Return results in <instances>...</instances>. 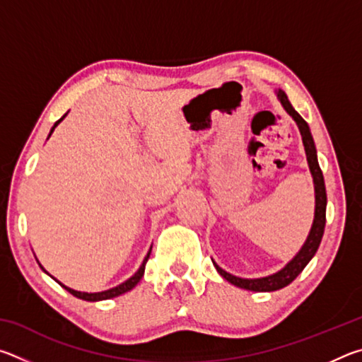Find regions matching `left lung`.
<instances>
[{"label":"left lung","mask_w":362,"mask_h":362,"mask_svg":"<svg viewBox=\"0 0 362 362\" xmlns=\"http://www.w3.org/2000/svg\"><path fill=\"white\" fill-rule=\"evenodd\" d=\"M278 97H279L281 103H283V107L286 108V112L289 113L293 119H296L300 134H302L306 159H308V166H310L311 175H313V182H315L316 209H315L313 226H311L308 240H306V243L303 244V247L300 249V252L293 257V259L287 263V265L281 269V272L272 274V276L260 278V279H243V278L233 276V274L226 273L225 269H222L217 265V263H214V267L217 268L220 276H223L226 281H228V283L241 287V289H247V291H254V292H272V291H278V289H283V287H286V286H289L292 281L303 272V268L308 265V262L313 259V255L316 254V250H317V247H320L321 240H322L324 226H326V204H327L326 185H324L322 170L320 168V164H317L316 148H315L313 137H311L310 127H308V124H306V121L302 118V116H300L296 110H293L291 102L287 100V95L284 94V90H278Z\"/></svg>","instance_id":"1"}]
</instances>
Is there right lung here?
Masks as SVG:
<instances>
[{"mask_svg":"<svg viewBox=\"0 0 362 362\" xmlns=\"http://www.w3.org/2000/svg\"><path fill=\"white\" fill-rule=\"evenodd\" d=\"M64 116H65V115H64ZM64 116H62V118H60V119L56 122V124H54V127L51 129V134H52V131H54V129H56V126L59 124V122L64 119ZM51 134H49V136H51ZM150 252H151V249L148 250V254H146L144 263H142V265H140V268H139V272H137L136 274H134L132 278L127 279L126 283H122V284H119V286H116V287H113V289H108V291H103V292H95V293H88V292H78V291H73V289H70V287L64 286L62 283H59V284L62 286L64 289L69 291V292L71 293V296H75V297L81 298V300H88V302H99V300H107V298L118 297V296H121V293H124V292H127V291L134 289V287L137 286L139 281L142 279L144 273H145V265H146V262H148ZM41 268H42V267H41ZM42 269H45V268H42ZM45 272H46V269H45ZM46 273H47V272H46Z\"/></svg>","mask_w":362,"mask_h":362,"instance_id":"add662e5","label":"right lung"}]
</instances>
